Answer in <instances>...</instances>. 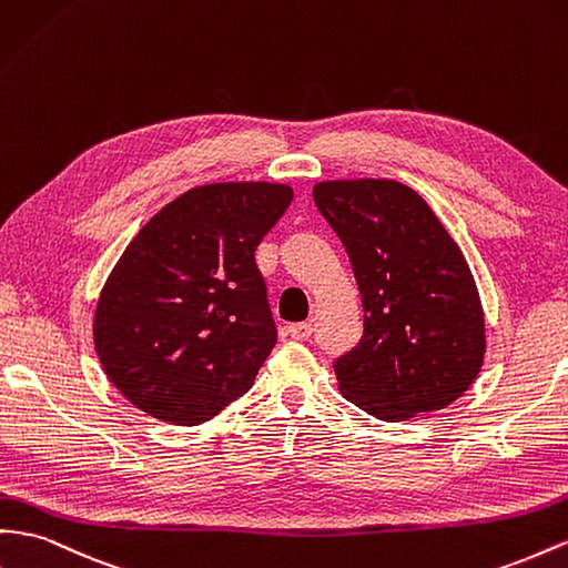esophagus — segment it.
I'll use <instances>...</instances> for the list:
<instances>
[{
	"mask_svg": "<svg viewBox=\"0 0 568 568\" xmlns=\"http://www.w3.org/2000/svg\"><path fill=\"white\" fill-rule=\"evenodd\" d=\"M286 329H288V334H291V339H296V342L308 339V336L313 334V325H311V322H294V325H288Z\"/></svg>",
	"mask_w": 568,
	"mask_h": 568,
	"instance_id": "1",
	"label": "esophagus"
}]
</instances>
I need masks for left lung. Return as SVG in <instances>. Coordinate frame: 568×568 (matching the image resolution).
Wrapping results in <instances>:
<instances>
[{"label":"left lung","instance_id":"1","mask_svg":"<svg viewBox=\"0 0 568 568\" xmlns=\"http://www.w3.org/2000/svg\"><path fill=\"white\" fill-rule=\"evenodd\" d=\"M313 197L344 243L365 313L358 346L334 363L342 394L387 423L447 408L485 356L483 305L462 248L398 181H322Z\"/></svg>","mask_w":568,"mask_h":568}]
</instances>
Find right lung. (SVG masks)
<instances>
[{
	"mask_svg": "<svg viewBox=\"0 0 568 568\" xmlns=\"http://www.w3.org/2000/svg\"><path fill=\"white\" fill-rule=\"evenodd\" d=\"M291 197L284 183H207L129 243L104 282L93 339L135 408L191 427L253 387L277 344L255 248Z\"/></svg>",
	"mask_w": 568,
	"mask_h": 568,
	"instance_id": "1",
	"label": "right lung"
}]
</instances>
